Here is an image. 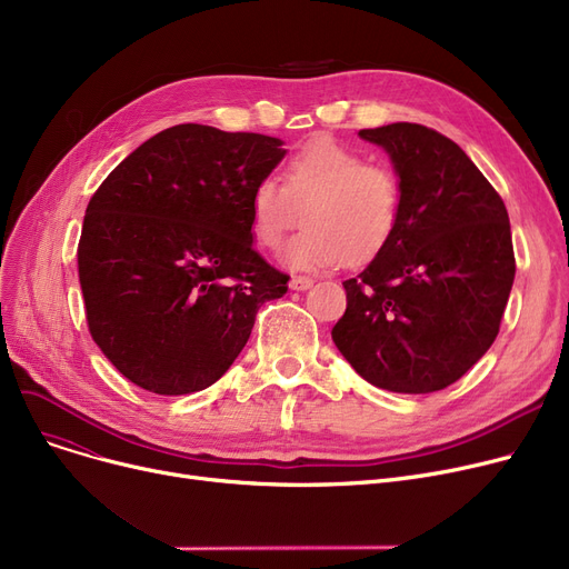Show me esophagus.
Listing matches in <instances>:
<instances>
[{
    "label": "esophagus",
    "mask_w": 569,
    "mask_h": 569,
    "mask_svg": "<svg viewBox=\"0 0 569 569\" xmlns=\"http://www.w3.org/2000/svg\"><path fill=\"white\" fill-rule=\"evenodd\" d=\"M311 286H313V279H309V277H292L290 283H288V288H290V290H297V292L309 290Z\"/></svg>",
    "instance_id": "obj_1"
}]
</instances>
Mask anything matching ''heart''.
<instances>
[{"instance_id": "1", "label": "heart", "mask_w": 569, "mask_h": 569, "mask_svg": "<svg viewBox=\"0 0 569 569\" xmlns=\"http://www.w3.org/2000/svg\"><path fill=\"white\" fill-rule=\"evenodd\" d=\"M401 187L390 168L367 163L332 138H316L283 166V187L262 177L251 191V234L279 251L290 230L307 223L283 262L302 272L362 267L380 258L401 223Z\"/></svg>"}]
</instances>
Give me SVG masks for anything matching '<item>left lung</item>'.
<instances>
[{"instance_id": "1", "label": "left lung", "mask_w": 569, "mask_h": 569, "mask_svg": "<svg viewBox=\"0 0 569 569\" xmlns=\"http://www.w3.org/2000/svg\"><path fill=\"white\" fill-rule=\"evenodd\" d=\"M360 138L392 161L401 223L387 251L343 281L348 307L332 339L380 390L438 392L498 337L517 272L510 217L463 149L438 131L397 122Z\"/></svg>"}]
</instances>
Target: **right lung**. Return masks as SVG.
I'll return each mask as SVG.
<instances>
[{"label":"right lung","instance_id":"obj_1","mask_svg":"<svg viewBox=\"0 0 569 569\" xmlns=\"http://www.w3.org/2000/svg\"><path fill=\"white\" fill-rule=\"evenodd\" d=\"M283 140L177 124L142 142L87 204L78 277L110 365L163 397L217 382L256 313L288 290L253 249L251 191Z\"/></svg>","mask_w":569,"mask_h":569}]
</instances>
